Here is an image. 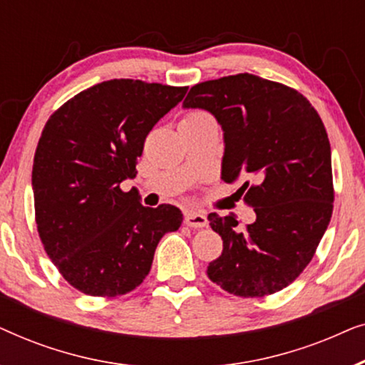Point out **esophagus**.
I'll use <instances>...</instances> for the list:
<instances>
[{
  "mask_svg": "<svg viewBox=\"0 0 365 365\" xmlns=\"http://www.w3.org/2000/svg\"><path fill=\"white\" fill-rule=\"evenodd\" d=\"M207 217L201 212L189 211L184 214V224L189 227H206L207 226Z\"/></svg>",
  "mask_w": 365,
  "mask_h": 365,
  "instance_id": "34e87169",
  "label": "esophagus"
}]
</instances>
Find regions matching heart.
<instances>
[{
  "label": "heart",
  "mask_w": 365,
  "mask_h": 365,
  "mask_svg": "<svg viewBox=\"0 0 365 365\" xmlns=\"http://www.w3.org/2000/svg\"><path fill=\"white\" fill-rule=\"evenodd\" d=\"M211 118L206 111H201V109H192V111H187L184 114L181 123H194V121H201V119Z\"/></svg>",
  "instance_id": "1"
}]
</instances>
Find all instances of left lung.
<instances>
[{
  "label": "left lung",
  "instance_id": "left-lung-1",
  "mask_svg": "<svg viewBox=\"0 0 365 365\" xmlns=\"http://www.w3.org/2000/svg\"><path fill=\"white\" fill-rule=\"evenodd\" d=\"M184 108L212 113L224 131L222 179H241L256 221L209 214L222 254L207 277L239 297H264L296 281L311 262L334 207L331 144L307 98L249 73L194 84Z\"/></svg>",
  "mask_w": 365,
  "mask_h": 365
}]
</instances>
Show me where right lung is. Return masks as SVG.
<instances>
[{"label": "right lung", "mask_w": 365, "mask_h": 365, "mask_svg": "<svg viewBox=\"0 0 365 365\" xmlns=\"http://www.w3.org/2000/svg\"><path fill=\"white\" fill-rule=\"evenodd\" d=\"M186 91L111 79L78 93L44 124L33 163L34 219L49 259L83 294L134 291L161 237L181 226L178 207L143 206L119 184L136 176L149 131Z\"/></svg>", "instance_id": "add662e5"}]
</instances>
